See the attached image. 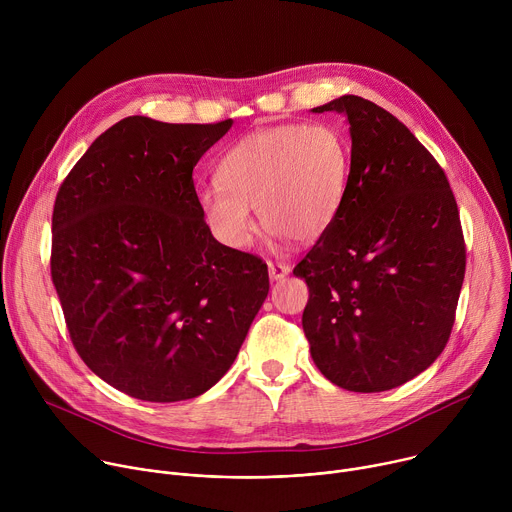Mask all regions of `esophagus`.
<instances>
[{
  "label": "esophagus",
  "mask_w": 512,
  "mask_h": 512,
  "mask_svg": "<svg viewBox=\"0 0 512 512\" xmlns=\"http://www.w3.org/2000/svg\"><path fill=\"white\" fill-rule=\"evenodd\" d=\"M267 269H269L271 279H283L291 271V267L281 261H267Z\"/></svg>",
  "instance_id": "esophagus-1"
}]
</instances>
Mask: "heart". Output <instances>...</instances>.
Segmentation results:
<instances>
[{
	"label": "heart",
	"mask_w": 512,
	"mask_h": 512,
	"mask_svg": "<svg viewBox=\"0 0 512 512\" xmlns=\"http://www.w3.org/2000/svg\"><path fill=\"white\" fill-rule=\"evenodd\" d=\"M350 174V145L330 123H287L237 141L218 164V182L198 192L204 221L218 243L247 249L261 223L308 243L334 221Z\"/></svg>",
	"instance_id": "1"
}]
</instances>
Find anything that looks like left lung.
I'll list each match as a JSON object with an SVG mask.
<instances>
[{"mask_svg":"<svg viewBox=\"0 0 512 512\" xmlns=\"http://www.w3.org/2000/svg\"><path fill=\"white\" fill-rule=\"evenodd\" d=\"M314 113L350 123V174L330 227L294 267L320 373L354 393L395 389L446 348L466 271L450 182L389 111L344 95Z\"/></svg>","mask_w":512,"mask_h":512,"instance_id":"8db88e82","label":"left lung"}]
</instances>
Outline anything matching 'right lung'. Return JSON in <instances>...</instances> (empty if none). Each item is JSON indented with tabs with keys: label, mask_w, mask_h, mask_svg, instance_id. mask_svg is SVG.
Returning a JSON list of instances; mask_svg holds the SVG:
<instances>
[{
	"label": "right lung",
	"mask_w": 512,
	"mask_h": 512,
	"mask_svg": "<svg viewBox=\"0 0 512 512\" xmlns=\"http://www.w3.org/2000/svg\"><path fill=\"white\" fill-rule=\"evenodd\" d=\"M231 125L125 117L58 188L50 273L70 340L129 397L208 391L267 298V263L212 237L192 180Z\"/></svg>",
	"instance_id": "add662e5"
}]
</instances>
